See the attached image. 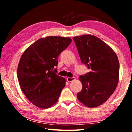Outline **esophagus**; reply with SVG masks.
Returning <instances> with one entry per match:
<instances>
[{
	"label": "esophagus",
	"mask_w": 132,
	"mask_h": 132,
	"mask_svg": "<svg viewBox=\"0 0 132 132\" xmlns=\"http://www.w3.org/2000/svg\"><path fill=\"white\" fill-rule=\"evenodd\" d=\"M66 80L68 82H71V81H73V80H75V77H67Z\"/></svg>",
	"instance_id": "1"
}]
</instances>
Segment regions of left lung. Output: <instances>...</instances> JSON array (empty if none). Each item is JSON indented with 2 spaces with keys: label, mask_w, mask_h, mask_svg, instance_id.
Masks as SVG:
<instances>
[{
  "label": "left lung",
  "mask_w": 132,
  "mask_h": 132,
  "mask_svg": "<svg viewBox=\"0 0 132 132\" xmlns=\"http://www.w3.org/2000/svg\"><path fill=\"white\" fill-rule=\"evenodd\" d=\"M82 63L90 72L80 76L82 88L78 100L85 105L94 108L106 101L117 87L119 76V62L112 48L98 37L91 35L75 37Z\"/></svg>",
  "instance_id": "8db88e82"
}]
</instances>
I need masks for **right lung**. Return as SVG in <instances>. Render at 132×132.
Returning a JSON list of instances; mask_svg holds the SVG:
<instances>
[{
    "instance_id": "add662e5",
    "label": "right lung",
    "mask_w": 132,
    "mask_h": 132,
    "mask_svg": "<svg viewBox=\"0 0 132 132\" xmlns=\"http://www.w3.org/2000/svg\"><path fill=\"white\" fill-rule=\"evenodd\" d=\"M71 42L68 37L43 38L22 55L17 68L18 80L23 92L34 105L46 109L57 101L66 82L56 74L58 56Z\"/></svg>"
}]
</instances>
